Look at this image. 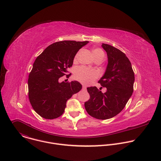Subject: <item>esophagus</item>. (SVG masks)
<instances>
[{"label": "esophagus", "instance_id": "34e87169", "mask_svg": "<svg viewBox=\"0 0 161 161\" xmlns=\"http://www.w3.org/2000/svg\"><path fill=\"white\" fill-rule=\"evenodd\" d=\"M82 88H83V90H86V85H83V87H82Z\"/></svg>", "mask_w": 161, "mask_h": 161}]
</instances>
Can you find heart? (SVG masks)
I'll use <instances>...</instances> for the list:
<instances>
[{"label":"heart","instance_id":"1","mask_svg":"<svg viewBox=\"0 0 161 161\" xmlns=\"http://www.w3.org/2000/svg\"><path fill=\"white\" fill-rule=\"evenodd\" d=\"M92 55L94 58L103 56L104 57V53L101 49L96 48L92 50ZM78 55H76L75 58H77ZM98 75L96 71H91L88 69L81 67L78 69L75 73V77L76 80L81 81L84 84H90L92 83L97 77Z\"/></svg>","mask_w":161,"mask_h":161}]
</instances>
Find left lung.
Segmentation results:
<instances>
[{
  "instance_id": "1",
  "label": "left lung",
  "mask_w": 161,
  "mask_h": 161,
  "mask_svg": "<svg viewBox=\"0 0 161 161\" xmlns=\"http://www.w3.org/2000/svg\"><path fill=\"white\" fill-rule=\"evenodd\" d=\"M101 46L107 53L108 65L98 83L107 90L103 93L96 86L87 88L90 97L85 103V108L90 116L106 120L124 108L133 92L134 73L125 53L109 44Z\"/></svg>"
}]
</instances>
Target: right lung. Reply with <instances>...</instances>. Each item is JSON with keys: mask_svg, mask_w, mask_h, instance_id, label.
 Listing matches in <instances>:
<instances>
[{"mask_svg": "<svg viewBox=\"0 0 161 161\" xmlns=\"http://www.w3.org/2000/svg\"><path fill=\"white\" fill-rule=\"evenodd\" d=\"M88 41H63L52 44L36 59L29 76V98L34 111L46 119L61 116L66 102L82 88L77 81L59 82L67 75L74 58Z\"/></svg>", "mask_w": 161, "mask_h": 161, "instance_id": "add662e5", "label": "right lung"}]
</instances>
